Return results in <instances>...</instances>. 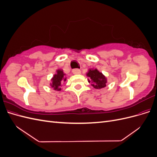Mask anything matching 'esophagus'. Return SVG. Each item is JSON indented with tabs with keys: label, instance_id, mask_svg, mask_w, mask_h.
<instances>
[{
	"label": "esophagus",
	"instance_id": "obj_1",
	"mask_svg": "<svg viewBox=\"0 0 157 157\" xmlns=\"http://www.w3.org/2000/svg\"><path fill=\"white\" fill-rule=\"evenodd\" d=\"M73 73L75 75H79L81 73V71H80V70L78 69H75L73 70Z\"/></svg>",
	"mask_w": 157,
	"mask_h": 157
}]
</instances>
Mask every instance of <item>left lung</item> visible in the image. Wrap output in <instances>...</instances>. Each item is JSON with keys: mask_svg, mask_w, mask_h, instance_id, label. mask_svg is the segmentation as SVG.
Instances as JSON below:
<instances>
[{"mask_svg": "<svg viewBox=\"0 0 157 157\" xmlns=\"http://www.w3.org/2000/svg\"><path fill=\"white\" fill-rule=\"evenodd\" d=\"M86 76L88 77V81L91 84L95 89H101L106 87V84L107 83V78L101 72L96 68L89 69L86 73Z\"/></svg>", "mask_w": 157, "mask_h": 157, "instance_id": "8db88e82", "label": "left lung"}]
</instances>
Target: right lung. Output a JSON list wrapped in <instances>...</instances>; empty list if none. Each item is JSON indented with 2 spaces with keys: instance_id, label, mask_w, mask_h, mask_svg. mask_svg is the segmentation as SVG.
<instances>
[{
  "instance_id": "obj_1",
  "label": "right lung",
  "mask_w": 157,
  "mask_h": 157,
  "mask_svg": "<svg viewBox=\"0 0 157 157\" xmlns=\"http://www.w3.org/2000/svg\"><path fill=\"white\" fill-rule=\"evenodd\" d=\"M66 80H67V77H65V73H63V69H58L56 70V74H54L51 78L50 86L56 91H61V88L60 87L61 84L65 82Z\"/></svg>"
}]
</instances>
